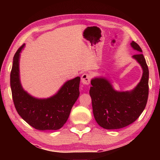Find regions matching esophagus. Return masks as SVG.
<instances>
[{"mask_svg":"<svg viewBox=\"0 0 160 160\" xmlns=\"http://www.w3.org/2000/svg\"><path fill=\"white\" fill-rule=\"evenodd\" d=\"M81 82L83 84L85 85H89L91 82V76L88 73H84L81 76Z\"/></svg>","mask_w":160,"mask_h":160,"instance_id":"esophagus-1","label":"esophagus"}]
</instances>
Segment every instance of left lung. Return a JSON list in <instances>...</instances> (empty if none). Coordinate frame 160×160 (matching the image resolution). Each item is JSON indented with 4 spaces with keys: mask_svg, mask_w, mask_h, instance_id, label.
<instances>
[{
    "mask_svg": "<svg viewBox=\"0 0 160 160\" xmlns=\"http://www.w3.org/2000/svg\"><path fill=\"white\" fill-rule=\"evenodd\" d=\"M131 47L139 53L132 58L140 64L143 73L140 82L130 91H115L104 78L91 80L89 94L92 101L95 120L105 129H118L132 124L140 117L147 103L148 96V68L138 44Z\"/></svg>",
    "mask_w": 160,
    "mask_h": 160,
    "instance_id": "1",
    "label": "left lung"
}]
</instances>
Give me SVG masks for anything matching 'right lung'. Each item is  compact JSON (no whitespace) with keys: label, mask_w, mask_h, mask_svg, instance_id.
<instances>
[{"label":"right lung","mask_w":160,"mask_h":160,"mask_svg":"<svg viewBox=\"0 0 160 160\" xmlns=\"http://www.w3.org/2000/svg\"><path fill=\"white\" fill-rule=\"evenodd\" d=\"M24 47L25 44L13 56L10 74V85L16 109L27 123L36 129L58 130L66 123L71 108L79 97L80 78L68 80L56 94L47 99L30 96L22 89L20 81V53Z\"/></svg>","instance_id":"obj_1"}]
</instances>
